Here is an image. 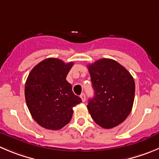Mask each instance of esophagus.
I'll return each instance as SVG.
<instances>
[{
    "label": "esophagus",
    "instance_id": "esophagus-1",
    "mask_svg": "<svg viewBox=\"0 0 159 159\" xmlns=\"http://www.w3.org/2000/svg\"><path fill=\"white\" fill-rule=\"evenodd\" d=\"M80 98H81V100H82L83 102H84V101H86V95H85V93H81Z\"/></svg>",
    "mask_w": 159,
    "mask_h": 159
}]
</instances>
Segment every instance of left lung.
Segmentation results:
<instances>
[{"mask_svg": "<svg viewBox=\"0 0 159 159\" xmlns=\"http://www.w3.org/2000/svg\"><path fill=\"white\" fill-rule=\"evenodd\" d=\"M94 97L87 108L92 119L105 129L117 126L132 110L135 83L131 74L119 62L101 58L87 66Z\"/></svg>", "mask_w": 159, "mask_h": 159, "instance_id": "8db88e82", "label": "left lung"}]
</instances>
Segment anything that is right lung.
I'll return each instance as SVG.
<instances>
[{"mask_svg": "<svg viewBox=\"0 0 159 159\" xmlns=\"http://www.w3.org/2000/svg\"><path fill=\"white\" fill-rule=\"evenodd\" d=\"M72 66L73 62L47 58L33 68L27 77V107L33 119L45 129H61L70 122L72 108L82 101L74 94L72 85L66 80Z\"/></svg>", "mask_w": 159, "mask_h": 159, "instance_id": "add662e5", "label": "right lung"}]
</instances>
